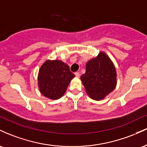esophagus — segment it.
Returning a JSON list of instances; mask_svg holds the SVG:
<instances>
[{
    "mask_svg": "<svg viewBox=\"0 0 147 147\" xmlns=\"http://www.w3.org/2000/svg\"><path fill=\"white\" fill-rule=\"evenodd\" d=\"M75 75L76 76V77H77V78H79V77H80V74H79V72H75Z\"/></svg>",
    "mask_w": 147,
    "mask_h": 147,
    "instance_id": "34e87169",
    "label": "esophagus"
}]
</instances>
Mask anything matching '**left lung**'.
Masks as SVG:
<instances>
[{
  "instance_id": "1",
  "label": "left lung",
  "mask_w": 147,
  "mask_h": 147,
  "mask_svg": "<svg viewBox=\"0 0 147 147\" xmlns=\"http://www.w3.org/2000/svg\"><path fill=\"white\" fill-rule=\"evenodd\" d=\"M86 93L99 101L111 93L117 85V72L113 63L104 52L91 59L86 65V72L81 76Z\"/></svg>"
}]
</instances>
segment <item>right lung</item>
Returning <instances> with one entry per match:
<instances>
[{
  "mask_svg": "<svg viewBox=\"0 0 147 147\" xmlns=\"http://www.w3.org/2000/svg\"><path fill=\"white\" fill-rule=\"evenodd\" d=\"M75 76L67 64L60 60H46L39 69L38 86L40 92L47 98L58 99L64 95Z\"/></svg>",
  "mask_w": 147,
  "mask_h": 147,
  "instance_id": "obj_1",
  "label": "right lung"
}]
</instances>
